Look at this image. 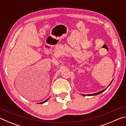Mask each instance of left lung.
I'll return each instance as SVG.
<instances>
[{
	"mask_svg": "<svg viewBox=\"0 0 126 126\" xmlns=\"http://www.w3.org/2000/svg\"><path fill=\"white\" fill-rule=\"evenodd\" d=\"M113 80L111 81V82L110 83V84H109V86H110V85L111 84V83L112 82V81H113ZM108 86L107 87V88H106V89H103V90H102V91H100V92H97V93H93V94H86V95H85V94H82V95H84V96H85V95H87V96H92V95H98V94H101V93H102L103 92H104V91H106V89H107V88H108Z\"/></svg>",
	"mask_w": 126,
	"mask_h": 126,
	"instance_id": "1",
	"label": "left lung"
}]
</instances>
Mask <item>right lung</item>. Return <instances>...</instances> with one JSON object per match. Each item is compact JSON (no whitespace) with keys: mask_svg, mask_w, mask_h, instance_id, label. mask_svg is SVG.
I'll use <instances>...</instances> for the list:
<instances>
[{"mask_svg":"<svg viewBox=\"0 0 126 126\" xmlns=\"http://www.w3.org/2000/svg\"><path fill=\"white\" fill-rule=\"evenodd\" d=\"M49 99V98H48L47 99H46V101H44L42 102H40V103H39V104H42V103H45V102H46Z\"/></svg>","mask_w":126,"mask_h":126,"instance_id":"right-lung-1","label":"right lung"}]
</instances>
